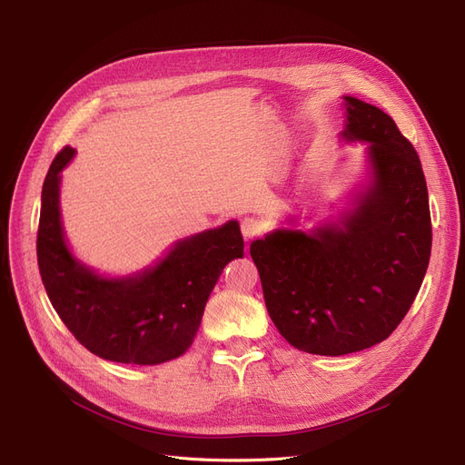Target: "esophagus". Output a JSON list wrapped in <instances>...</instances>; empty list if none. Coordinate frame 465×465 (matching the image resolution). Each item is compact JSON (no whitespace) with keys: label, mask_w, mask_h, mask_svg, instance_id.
Returning <instances> with one entry per match:
<instances>
[{"label":"esophagus","mask_w":465,"mask_h":465,"mask_svg":"<svg viewBox=\"0 0 465 465\" xmlns=\"http://www.w3.org/2000/svg\"><path fill=\"white\" fill-rule=\"evenodd\" d=\"M241 231H242V236L246 238V241H252V238L258 236V234L262 232V224H260V221H256V219L246 217V219H242V223H241Z\"/></svg>","instance_id":"1"}]
</instances>
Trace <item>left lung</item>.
Returning <instances> with one entry per match:
<instances>
[{
    "label": "left lung",
    "mask_w": 465,
    "mask_h": 465,
    "mask_svg": "<svg viewBox=\"0 0 465 465\" xmlns=\"http://www.w3.org/2000/svg\"><path fill=\"white\" fill-rule=\"evenodd\" d=\"M341 98L340 139L367 145V180L337 217L304 231L299 217H289V227L250 244L279 333L326 357L369 349L398 328L423 283L432 242L417 151L384 110Z\"/></svg>",
    "instance_id": "left-lung-1"
}]
</instances>
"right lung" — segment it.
I'll use <instances>...</instances> for the list:
<instances>
[{"label": "right lung", "instance_id": "add662e5", "mask_svg": "<svg viewBox=\"0 0 465 465\" xmlns=\"http://www.w3.org/2000/svg\"><path fill=\"white\" fill-rule=\"evenodd\" d=\"M64 147L42 186L36 256L55 312L91 353L125 364H161L186 353L200 330L224 265L244 258L238 221L180 238L143 270L98 273L69 248L62 224V171L75 157Z\"/></svg>", "mask_w": 465, "mask_h": 465}]
</instances>
